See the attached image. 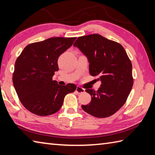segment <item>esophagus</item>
Instances as JSON below:
<instances>
[{"label": "esophagus", "mask_w": 155, "mask_h": 155, "mask_svg": "<svg viewBox=\"0 0 155 155\" xmlns=\"http://www.w3.org/2000/svg\"><path fill=\"white\" fill-rule=\"evenodd\" d=\"M76 91H77V93H78V94H81V93H83L85 92V90L84 89V88H81V87L79 86H77V88H76Z\"/></svg>", "instance_id": "obj_1"}]
</instances>
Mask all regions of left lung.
<instances>
[{"label": "left lung", "instance_id": "obj_1", "mask_svg": "<svg viewBox=\"0 0 155 155\" xmlns=\"http://www.w3.org/2000/svg\"><path fill=\"white\" fill-rule=\"evenodd\" d=\"M73 45L87 57L91 76L101 81L97 91L86 90L91 101L82 108L97 118L114 114L127 101L133 85L132 64L124 48L98 34L78 37Z\"/></svg>", "mask_w": 155, "mask_h": 155}]
</instances>
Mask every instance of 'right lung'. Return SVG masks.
<instances>
[{"label": "right lung", "instance_id": "right-lung-1", "mask_svg": "<svg viewBox=\"0 0 155 155\" xmlns=\"http://www.w3.org/2000/svg\"><path fill=\"white\" fill-rule=\"evenodd\" d=\"M76 37H52L26 47L16 59L13 85L22 104L32 113L48 116L61 108L64 97L73 93L74 84L60 86L52 81L58 71V58Z\"/></svg>", "mask_w": 155, "mask_h": 155}]
</instances>
